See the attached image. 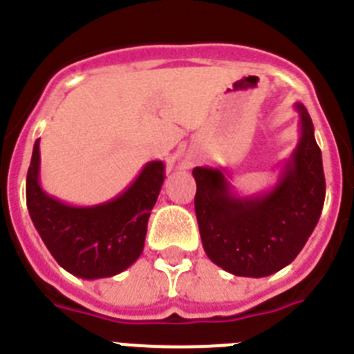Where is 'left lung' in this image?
I'll use <instances>...</instances> for the list:
<instances>
[{"label": "left lung", "mask_w": 354, "mask_h": 354, "mask_svg": "<svg viewBox=\"0 0 354 354\" xmlns=\"http://www.w3.org/2000/svg\"><path fill=\"white\" fill-rule=\"evenodd\" d=\"M299 142L270 192L241 196L220 168L196 167L195 212L207 257L236 277L262 278L289 266L314 232L326 183L314 124L301 102Z\"/></svg>", "instance_id": "obj_1"}]
</instances>
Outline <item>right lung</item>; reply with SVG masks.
Segmentation results:
<instances>
[{"label": "right lung", "instance_id": "obj_1", "mask_svg": "<svg viewBox=\"0 0 354 354\" xmlns=\"http://www.w3.org/2000/svg\"><path fill=\"white\" fill-rule=\"evenodd\" d=\"M39 142L28 168L26 205L44 245L65 271L84 280L127 270L143 252L150 211L165 180V162H147L134 183L113 200L77 207L48 195L40 186Z\"/></svg>", "mask_w": 354, "mask_h": 354}]
</instances>
